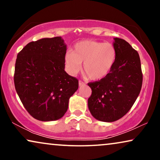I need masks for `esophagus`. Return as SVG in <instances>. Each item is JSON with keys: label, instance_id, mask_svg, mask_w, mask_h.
<instances>
[{"label": "esophagus", "instance_id": "1", "mask_svg": "<svg viewBox=\"0 0 160 160\" xmlns=\"http://www.w3.org/2000/svg\"><path fill=\"white\" fill-rule=\"evenodd\" d=\"M78 85H79V87H82V86H84V85H85V83L80 80V81H78Z\"/></svg>", "mask_w": 160, "mask_h": 160}]
</instances>
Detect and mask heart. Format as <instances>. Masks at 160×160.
I'll use <instances>...</instances> for the list:
<instances>
[{
	"label": "heart",
	"mask_w": 160,
	"mask_h": 160,
	"mask_svg": "<svg viewBox=\"0 0 160 160\" xmlns=\"http://www.w3.org/2000/svg\"><path fill=\"white\" fill-rule=\"evenodd\" d=\"M117 50L112 43L84 40L76 43L73 52H65L64 62L67 71L75 76L82 70L90 80L98 81L108 76L114 65Z\"/></svg>",
	"instance_id": "obj_1"
}]
</instances>
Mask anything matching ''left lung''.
Segmentation results:
<instances>
[{
    "instance_id": "8db88e82",
    "label": "left lung",
    "mask_w": 160,
    "mask_h": 160,
    "mask_svg": "<svg viewBox=\"0 0 160 160\" xmlns=\"http://www.w3.org/2000/svg\"><path fill=\"white\" fill-rule=\"evenodd\" d=\"M117 50L113 67L106 77L89 83L88 108L95 119L112 122L130 111L141 92L143 75L139 54L125 40L113 38Z\"/></svg>"
}]
</instances>
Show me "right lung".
<instances>
[{
	"instance_id": "1",
	"label": "right lung",
	"mask_w": 160,
	"mask_h": 160,
	"mask_svg": "<svg viewBox=\"0 0 160 160\" xmlns=\"http://www.w3.org/2000/svg\"><path fill=\"white\" fill-rule=\"evenodd\" d=\"M67 45L62 37L28 43L17 54L14 76L17 93L28 112L42 122L62 118L78 81L65 71Z\"/></svg>"
}]
</instances>
